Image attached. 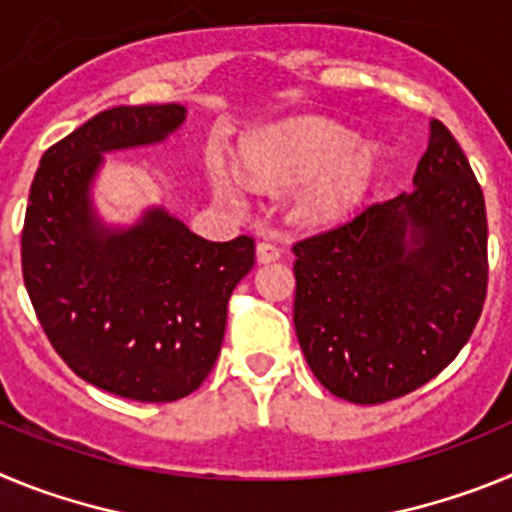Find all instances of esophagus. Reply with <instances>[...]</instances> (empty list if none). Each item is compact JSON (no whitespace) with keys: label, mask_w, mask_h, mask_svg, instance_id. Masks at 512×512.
I'll list each match as a JSON object with an SVG mask.
<instances>
[{"label":"esophagus","mask_w":512,"mask_h":512,"mask_svg":"<svg viewBox=\"0 0 512 512\" xmlns=\"http://www.w3.org/2000/svg\"><path fill=\"white\" fill-rule=\"evenodd\" d=\"M279 256H282V248H279L274 241H259V246H256V259H259L261 264L277 261Z\"/></svg>","instance_id":"obj_1"}]
</instances>
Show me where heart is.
Wrapping results in <instances>:
<instances>
[{"label":"heart","mask_w":512,"mask_h":512,"mask_svg":"<svg viewBox=\"0 0 512 512\" xmlns=\"http://www.w3.org/2000/svg\"><path fill=\"white\" fill-rule=\"evenodd\" d=\"M243 171L256 187L287 189L307 182L295 197V217L305 225H333L356 210L377 176V156L338 125L292 122L253 138L243 148ZM217 192L233 197L223 169L212 171Z\"/></svg>","instance_id":"b5f03b06"}]
</instances>
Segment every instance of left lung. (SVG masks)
Masks as SVG:
<instances>
[{"instance_id":"obj_1","label":"left lung","mask_w":512,"mask_h":512,"mask_svg":"<svg viewBox=\"0 0 512 512\" xmlns=\"http://www.w3.org/2000/svg\"><path fill=\"white\" fill-rule=\"evenodd\" d=\"M413 184L292 246L302 354L325 390L356 405L431 382L485 307V194L443 122H431Z\"/></svg>"}]
</instances>
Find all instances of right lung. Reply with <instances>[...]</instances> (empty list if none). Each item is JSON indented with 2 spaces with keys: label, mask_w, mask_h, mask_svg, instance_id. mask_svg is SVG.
Returning <instances> with one entry per match:
<instances>
[{
  "label": "right lung",
  "mask_w": 512,
  "mask_h": 512,
  "mask_svg": "<svg viewBox=\"0 0 512 512\" xmlns=\"http://www.w3.org/2000/svg\"><path fill=\"white\" fill-rule=\"evenodd\" d=\"M182 104L112 107L53 143L22 225V279L45 336L71 372L138 402L192 395L215 366L235 284L256 261L251 235L205 241L166 210L130 230L94 217L102 153L158 143Z\"/></svg>",
  "instance_id": "right-lung-1"
}]
</instances>
